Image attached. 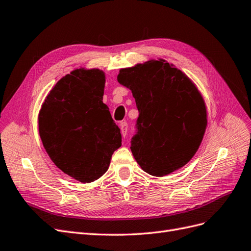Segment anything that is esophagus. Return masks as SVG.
Wrapping results in <instances>:
<instances>
[{"label": "esophagus", "mask_w": 251, "mask_h": 251, "mask_svg": "<svg viewBox=\"0 0 251 251\" xmlns=\"http://www.w3.org/2000/svg\"><path fill=\"white\" fill-rule=\"evenodd\" d=\"M127 128H128V126H127V123H126V121H124V123L120 124V131H121V134H123L124 137H126V134H127Z\"/></svg>", "instance_id": "1"}]
</instances>
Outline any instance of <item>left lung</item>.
<instances>
[{
    "label": "left lung",
    "mask_w": 251,
    "mask_h": 251,
    "mask_svg": "<svg viewBox=\"0 0 251 251\" xmlns=\"http://www.w3.org/2000/svg\"><path fill=\"white\" fill-rule=\"evenodd\" d=\"M117 80L132 90L139 112L131 151L141 169L162 177L185 165L207 125L204 100L192 80L163 59L121 69Z\"/></svg>",
    "instance_id": "obj_1"
}]
</instances>
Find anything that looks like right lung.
Returning <instances> with one entry per match:
<instances>
[{
	"label": "right lung",
	"mask_w": 251,
	"mask_h": 251,
	"mask_svg": "<svg viewBox=\"0 0 251 251\" xmlns=\"http://www.w3.org/2000/svg\"><path fill=\"white\" fill-rule=\"evenodd\" d=\"M104 74L77 69L57 81L42 105L39 131L59 170L82 183L108 171L121 146L120 128L102 102Z\"/></svg>",
	"instance_id": "add662e5"
}]
</instances>
